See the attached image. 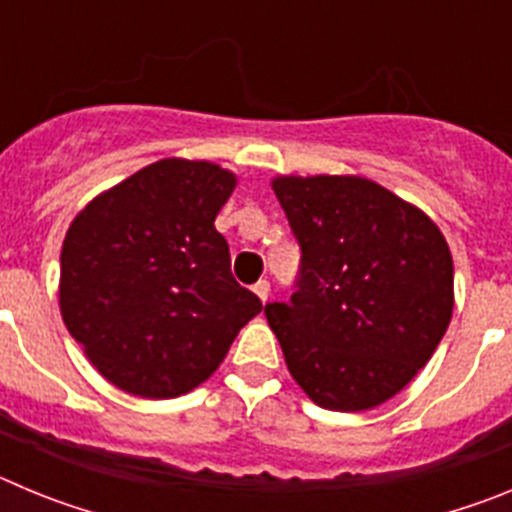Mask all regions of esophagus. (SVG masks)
Wrapping results in <instances>:
<instances>
[{"label": "esophagus", "mask_w": 512, "mask_h": 512, "mask_svg": "<svg viewBox=\"0 0 512 512\" xmlns=\"http://www.w3.org/2000/svg\"><path fill=\"white\" fill-rule=\"evenodd\" d=\"M253 292H256V297H259L261 302H266V300H269V292H271L269 282H266V279L256 282V284H253Z\"/></svg>", "instance_id": "esophagus-1"}]
</instances>
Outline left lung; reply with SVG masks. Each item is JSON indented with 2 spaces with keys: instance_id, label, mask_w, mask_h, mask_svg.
I'll return each instance as SVG.
<instances>
[{
  "instance_id": "1",
  "label": "left lung",
  "mask_w": 512,
  "mask_h": 512,
  "mask_svg": "<svg viewBox=\"0 0 512 512\" xmlns=\"http://www.w3.org/2000/svg\"><path fill=\"white\" fill-rule=\"evenodd\" d=\"M271 189L302 248L292 300L264 307L289 374L325 410L377 408L449 328V243L420 207L366 176L279 174Z\"/></svg>"
}]
</instances>
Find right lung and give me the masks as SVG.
<instances>
[{"label":"right lung","instance_id":"1","mask_svg":"<svg viewBox=\"0 0 512 512\" xmlns=\"http://www.w3.org/2000/svg\"><path fill=\"white\" fill-rule=\"evenodd\" d=\"M235 184L212 161L161 158L71 220L61 318L117 390L146 400L187 395L264 307L233 279L228 241L215 230Z\"/></svg>","mask_w":512,"mask_h":512}]
</instances>
